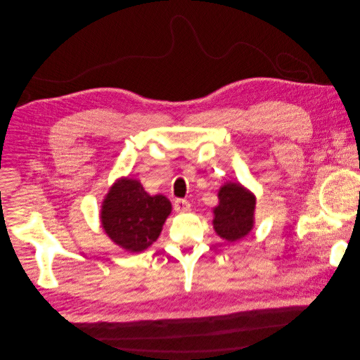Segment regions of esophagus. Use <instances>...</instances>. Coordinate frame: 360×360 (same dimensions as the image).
Here are the masks:
<instances>
[{
    "label": "esophagus",
    "instance_id": "1",
    "mask_svg": "<svg viewBox=\"0 0 360 360\" xmlns=\"http://www.w3.org/2000/svg\"><path fill=\"white\" fill-rule=\"evenodd\" d=\"M174 210L176 212H186L191 210V203L187 199H176L174 200Z\"/></svg>",
    "mask_w": 360,
    "mask_h": 360
}]
</instances>
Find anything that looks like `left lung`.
Returning <instances> with one entry per match:
<instances>
[{
    "instance_id": "8db88e82",
    "label": "left lung",
    "mask_w": 360,
    "mask_h": 360,
    "mask_svg": "<svg viewBox=\"0 0 360 360\" xmlns=\"http://www.w3.org/2000/svg\"><path fill=\"white\" fill-rule=\"evenodd\" d=\"M214 208V230L227 242L240 240L253 229L256 199L240 183H226L218 192Z\"/></svg>"
}]
</instances>
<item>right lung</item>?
I'll return each instance as SVG.
<instances>
[{"label": "right lung", "mask_w": 360, "mask_h": 360, "mask_svg": "<svg viewBox=\"0 0 360 360\" xmlns=\"http://www.w3.org/2000/svg\"><path fill=\"white\" fill-rule=\"evenodd\" d=\"M169 212L171 202L165 196H150L141 181L123 177L102 202L101 222L115 245L142 252L157 240Z\"/></svg>", "instance_id": "1"}]
</instances>
